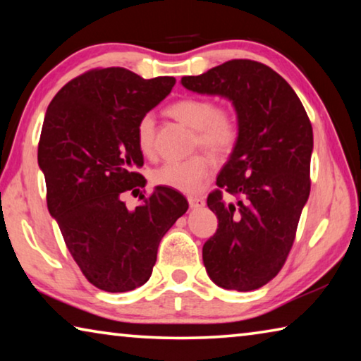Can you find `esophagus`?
I'll return each mask as SVG.
<instances>
[{
	"instance_id": "1",
	"label": "esophagus",
	"mask_w": 361,
	"mask_h": 361,
	"mask_svg": "<svg viewBox=\"0 0 361 361\" xmlns=\"http://www.w3.org/2000/svg\"><path fill=\"white\" fill-rule=\"evenodd\" d=\"M188 202L191 209H202V207H205V199L197 197V195H189Z\"/></svg>"
}]
</instances>
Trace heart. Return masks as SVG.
I'll return each mask as SVG.
<instances>
[{
    "label": "heart",
    "mask_w": 361,
    "mask_h": 361,
    "mask_svg": "<svg viewBox=\"0 0 361 361\" xmlns=\"http://www.w3.org/2000/svg\"><path fill=\"white\" fill-rule=\"evenodd\" d=\"M175 119L192 127L194 148L223 157L235 148L240 137L239 121L228 109H218L210 99L186 97L169 106ZM137 145L143 154H152L156 146V121L151 113L143 114L137 124ZM212 175V164L204 154H194L185 161H169L152 170L151 181L180 192H197Z\"/></svg>",
    "instance_id": "1"
}]
</instances>
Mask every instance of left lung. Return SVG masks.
Masks as SVG:
<instances>
[{"mask_svg": "<svg viewBox=\"0 0 361 361\" xmlns=\"http://www.w3.org/2000/svg\"><path fill=\"white\" fill-rule=\"evenodd\" d=\"M186 89L221 95L237 111L240 137L207 205L218 229L204 243L210 279L226 290L252 291L277 276L296 237L310 192L312 124L295 90L279 73L235 59L199 76ZM236 197L226 203L222 194Z\"/></svg>", "mask_w": 361, "mask_h": 361, "instance_id": "1", "label": "left lung"}]
</instances>
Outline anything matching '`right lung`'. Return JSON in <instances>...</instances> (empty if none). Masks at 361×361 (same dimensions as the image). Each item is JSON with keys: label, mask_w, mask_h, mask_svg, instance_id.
<instances>
[{"label": "right lung", "mask_w": 361, "mask_h": 361, "mask_svg": "<svg viewBox=\"0 0 361 361\" xmlns=\"http://www.w3.org/2000/svg\"><path fill=\"white\" fill-rule=\"evenodd\" d=\"M175 82L121 66L94 68L66 82L47 106L38 145L47 209L84 277L103 291L148 282L159 243L188 210L185 195L161 186L133 210L122 200L145 186L135 172L143 166L138 121Z\"/></svg>", "instance_id": "obj_1"}]
</instances>
